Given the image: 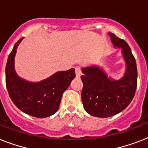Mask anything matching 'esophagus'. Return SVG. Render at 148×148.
<instances>
[{"mask_svg": "<svg viewBox=\"0 0 148 148\" xmlns=\"http://www.w3.org/2000/svg\"><path fill=\"white\" fill-rule=\"evenodd\" d=\"M75 74H76L77 77H80L81 76V69H80V67H75Z\"/></svg>", "mask_w": 148, "mask_h": 148, "instance_id": "obj_1", "label": "esophagus"}]
</instances>
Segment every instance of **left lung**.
<instances>
[{
    "label": "left lung",
    "instance_id": "left-lung-1",
    "mask_svg": "<svg viewBox=\"0 0 148 148\" xmlns=\"http://www.w3.org/2000/svg\"><path fill=\"white\" fill-rule=\"evenodd\" d=\"M115 48L121 50L125 63V72L120 79L108 76L98 65L81 67L83 82L81 99L84 108L89 114L108 117L121 112L129 105L137 88L138 71L135 58L126 41L108 33Z\"/></svg>",
    "mask_w": 148,
    "mask_h": 148
}]
</instances>
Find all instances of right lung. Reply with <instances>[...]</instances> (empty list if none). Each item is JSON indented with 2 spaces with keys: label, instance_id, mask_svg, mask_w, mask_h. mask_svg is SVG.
Instances as JSON below:
<instances>
[{
  "label": "right lung",
  "instance_id": "1",
  "mask_svg": "<svg viewBox=\"0 0 148 148\" xmlns=\"http://www.w3.org/2000/svg\"><path fill=\"white\" fill-rule=\"evenodd\" d=\"M21 38L14 46L6 65V86L15 105L27 114L44 118L58 111L63 93L75 77L74 68L58 71L49 77L38 82L21 78L15 71L14 58Z\"/></svg>",
  "mask_w": 148,
  "mask_h": 148
}]
</instances>
